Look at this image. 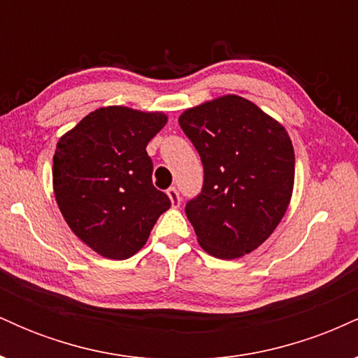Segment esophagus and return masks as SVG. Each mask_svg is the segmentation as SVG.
Segmentation results:
<instances>
[{
	"label": "esophagus",
	"instance_id": "1",
	"mask_svg": "<svg viewBox=\"0 0 358 358\" xmlns=\"http://www.w3.org/2000/svg\"><path fill=\"white\" fill-rule=\"evenodd\" d=\"M166 193H168V196H170L171 205H173V207H178L180 202H182V200H180V192L176 190L175 187H170V188H168V190H166Z\"/></svg>",
	"mask_w": 358,
	"mask_h": 358
}]
</instances>
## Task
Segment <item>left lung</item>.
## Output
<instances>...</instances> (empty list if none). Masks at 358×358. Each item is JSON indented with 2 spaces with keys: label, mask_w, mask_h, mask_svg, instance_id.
Instances as JSON below:
<instances>
[{
  "label": "left lung",
  "mask_w": 358,
  "mask_h": 358,
  "mask_svg": "<svg viewBox=\"0 0 358 358\" xmlns=\"http://www.w3.org/2000/svg\"><path fill=\"white\" fill-rule=\"evenodd\" d=\"M203 165L202 192L185 213L213 257L237 259L259 248L281 222L294 183L286 129L239 96H224L180 116Z\"/></svg>",
  "instance_id": "left-lung-1"
}]
</instances>
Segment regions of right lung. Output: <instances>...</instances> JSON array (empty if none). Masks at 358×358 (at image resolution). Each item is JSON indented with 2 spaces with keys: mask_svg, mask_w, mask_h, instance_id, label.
Returning <instances> with one entry per match:
<instances>
[{
  "mask_svg": "<svg viewBox=\"0 0 358 358\" xmlns=\"http://www.w3.org/2000/svg\"><path fill=\"white\" fill-rule=\"evenodd\" d=\"M163 113L101 108L69 131L53 155V192L65 222L108 259L131 257L171 207L156 190L148 143L166 124Z\"/></svg>",
  "mask_w": 358,
  "mask_h": 358,
  "instance_id": "obj_1",
  "label": "right lung"
}]
</instances>
